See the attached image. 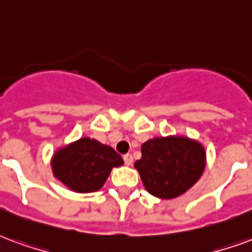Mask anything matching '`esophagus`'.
<instances>
[{
  "label": "esophagus",
  "instance_id": "34e87169",
  "mask_svg": "<svg viewBox=\"0 0 252 252\" xmlns=\"http://www.w3.org/2000/svg\"><path fill=\"white\" fill-rule=\"evenodd\" d=\"M124 163H126V165H132V163H133V158H132V155L126 154L124 155Z\"/></svg>",
  "mask_w": 252,
  "mask_h": 252
}]
</instances>
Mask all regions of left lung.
<instances>
[{
	"mask_svg": "<svg viewBox=\"0 0 252 252\" xmlns=\"http://www.w3.org/2000/svg\"><path fill=\"white\" fill-rule=\"evenodd\" d=\"M202 143L183 135L161 136L141 145L135 163L145 189L159 199H175L187 192L206 168Z\"/></svg>",
	"mask_w": 252,
	"mask_h": 252,
	"instance_id": "1",
	"label": "left lung"
}]
</instances>
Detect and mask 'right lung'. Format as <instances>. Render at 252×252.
I'll use <instances>...</instances> for the list:
<instances>
[{"instance_id": "obj_1", "label": "right lung", "mask_w": 252, "mask_h": 252, "mask_svg": "<svg viewBox=\"0 0 252 252\" xmlns=\"http://www.w3.org/2000/svg\"><path fill=\"white\" fill-rule=\"evenodd\" d=\"M123 164L121 156L112 147L91 137H81L61 147L50 160L53 176L79 193L98 191L112 168Z\"/></svg>"}]
</instances>
